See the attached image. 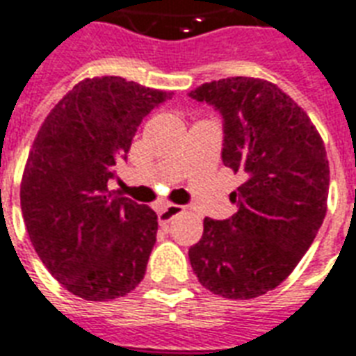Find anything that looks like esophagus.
<instances>
[{
	"label": "esophagus",
	"mask_w": 356,
	"mask_h": 356,
	"mask_svg": "<svg viewBox=\"0 0 356 356\" xmlns=\"http://www.w3.org/2000/svg\"><path fill=\"white\" fill-rule=\"evenodd\" d=\"M183 209L181 205H164V207L159 209V224L160 226H166L168 222L172 220V218H175L177 214L183 213Z\"/></svg>",
	"instance_id": "34e87169"
}]
</instances>
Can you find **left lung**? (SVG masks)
<instances>
[{
  "instance_id": "8db88e82",
  "label": "left lung",
  "mask_w": 356,
  "mask_h": 356,
  "mask_svg": "<svg viewBox=\"0 0 356 356\" xmlns=\"http://www.w3.org/2000/svg\"><path fill=\"white\" fill-rule=\"evenodd\" d=\"M188 95L222 113V162L246 177L229 194L237 213L203 220L190 265L214 295L256 298L291 275L321 227L330 181L325 143L305 110L267 80L235 76Z\"/></svg>"
}]
</instances>
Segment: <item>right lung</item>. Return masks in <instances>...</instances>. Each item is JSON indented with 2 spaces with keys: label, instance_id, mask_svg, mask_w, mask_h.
<instances>
[{
  "label": "right lung",
  "instance_id": "add662e5",
  "mask_svg": "<svg viewBox=\"0 0 356 356\" xmlns=\"http://www.w3.org/2000/svg\"><path fill=\"white\" fill-rule=\"evenodd\" d=\"M170 91L121 76L76 83L40 124L20 184L26 229L50 275L86 300L124 297L143 280L159 216L110 192L115 162Z\"/></svg>",
  "mask_w": 356,
  "mask_h": 356
}]
</instances>
